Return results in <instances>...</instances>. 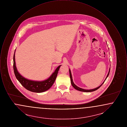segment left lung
I'll return each mask as SVG.
<instances>
[{
	"label": "left lung",
	"mask_w": 127,
	"mask_h": 127,
	"mask_svg": "<svg viewBox=\"0 0 127 127\" xmlns=\"http://www.w3.org/2000/svg\"><path fill=\"white\" fill-rule=\"evenodd\" d=\"M110 68H109V73H108V75H107V77H106V78L105 79V80H104V81L103 82L102 84L100 86H99V87H97L96 88H95V89H92V90H84V89H81V88H79V87H78V86H77L74 83L73 81L72 77V75H71V71H70V69H69V75H70V80H71V83L72 86L73 87H74V89H75L76 90H78V91H82V92H92V91H96V90H97V89H99V88L102 86V85L104 83L105 81L106 80V79H107V78H108V77L109 76V72H110Z\"/></svg>",
	"instance_id": "obj_1"
}]
</instances>
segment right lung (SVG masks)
I'll return each mask as SVG.
<instances>
[{"mask_svg": "<svg viewBox=\"0 0 127 127\" xmlns=\"http://www.w3.org/2000/svg\"><path fill=\"white\" fill-rule=\"evenodd\" d=\"M61 65L58 66L55 70L54 72L50 76L48 79L41 81H33L26 79L22 76L17 70L16 66L15 53L13 57V69L15 76L18 81L27 90L33 92L41 93L48 90L54 84L57 78L58 71Z\"/></svg>", "mask_w": 127, "mask_h": 127, "instance_id": "obj_1", "label": "right lung"}]
</instances>
